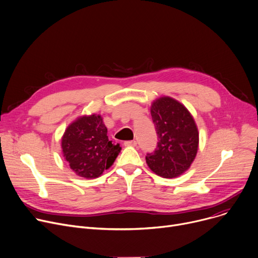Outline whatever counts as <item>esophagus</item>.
I'll list each match as a JSON object with an SVG mask.
<instances>
[{
  "instance_id": "obj_1",
  "label": "esophagus",
  "mask_w": 258,
  "mask_h": 258,
  "mask_svg": "<svg viewBox=\"0 0 258 258\" xmlns=\"http://www.w3.org/2000/svg\"><path fill=\"white\" fill-rule=\"evenodd\" d=\"M125 146H136L137 145V141L135 140H131V141H125L124 142Z\"/></svg>"
}]
</instances>
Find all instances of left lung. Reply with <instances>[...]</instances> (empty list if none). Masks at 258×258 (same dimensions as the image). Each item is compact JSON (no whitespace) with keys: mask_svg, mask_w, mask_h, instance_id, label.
I'll use <instances>...</instances> for the list:
<instances>
[{"mask_svg":"<svg viewBox=\"0 0 258 258\" xmlns=\"http://www.w3.org/2000/svg\"><path fill=\"white\" fill-rule=\"evenodd\" d=\"M150 113L159 142L156 150L147 153L146 163L162 177L179 176L197 154L199 134L194 118L180 102L168 96L154 100Z\"/></svg>","mask_w":258,"mask_h":258,"instance_id":"obj_1","label":"left lung"}]
</instances>
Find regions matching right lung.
<instances>
[{"instance_id":"1","label":"right lung","mask_w":258,"mask_h":258,"mask_svg":"<svg viewBox=\"0 0 258 258\" xmlns=\"http://www.w3.org/2000/svg\"><path fill=\"white\" fill-rule=\"evenodd\" d=\"M100 115L83 116L68 125L62 137V152L74 172L96 178L109 169L121 147L113 144Z\"/></svg>"}]
</instances>
